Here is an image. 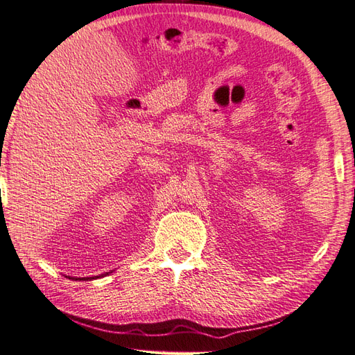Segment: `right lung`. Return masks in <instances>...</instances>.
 I'll list each match as a JSON object with an SVG mask.
<instances>
[{
    "label": "right lung",
    "mask_w": 355,
    "mask_h": 355,
    "mask_svg": "<svg viewBox=\"0 0 355 355\" xmlns=\"http://www.w3.org/2000/svg\"><path fill=\"white\" fill-rule=\"evenodd\" d=\"M107 275V272H106ZM102 276H105V275H102ZM97 277H100V276H96V277H78L76 280H91V279H97Z\"/></svg>",
    "instance_id": "obj_1"
}]
</instances>
